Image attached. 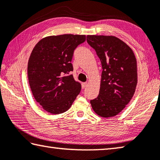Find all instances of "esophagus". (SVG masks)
I'll use <instances>...</instances> for the list:
<instances>
[{"instance_id":"obj_1","label":"esophagus","mask_w":160,"mask_h":160,"mask_svg":"<svg viewBox=\"0 0 160 160\" xmlns=\"http://www.w3.org/2000/svg\"><path fill=\"white\" fill-rule=\"evenodd\" d=\"M86 86H87V82H82V89L85 88Z\"/></svg>"}]
</instances>
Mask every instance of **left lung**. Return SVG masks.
I'll list each match as a JSON object with an SVG mask.
<instances>
[{
    "label": "left lung",
    "mask_w": 160,
    "mask_h": 160,
    "mask_svg": "<svg viewBox=\"0 0 160 160\" xmlns=\"http://www.w3.org/2000/svg\"><path fill=\"white\" fill-rule=\"evenodd\" d=\"M102 64L100 89L90 100L95 112L102 118L120 113L130 102L138 83L137 60L132 50L112 35H88Z\"/></svg>",
    "instance_id": "1"
}]
</instances>
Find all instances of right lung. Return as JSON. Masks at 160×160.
<instances>
[{"label": "right lung", "mask_w": 160, "mask_h": 160, "mask_svg": "<svg viewBox=\"0 0 160 160\" xmlns=\"http://www.w3.org/2000/svg\"><path fill=\"white\" fill-rule=\"evenodd\" d=\"M85 35L65 34L44 38L35 45L28 64L29 85L35 100L45 111L60 114L69 109L81 90L70 72L75 48Z\"/></svg>", "instance_id": "obj_1"}]
</instances>
